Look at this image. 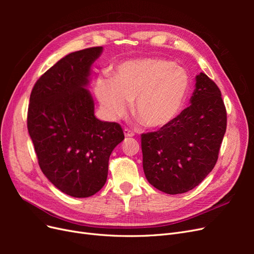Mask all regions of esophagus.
<instances>
[{
  "instance_id": "34e87169",
  "label": "esophagus",
  "mask_w": 254,
  "mask_h": 254,
  "mask_svg": "<svg viewBox=\"0 0 254 254\" xmlns=\"http://www.w3.org/2000/svg\"><path fill=\"white\" fill-rule=\"evenodd\" d=\"M124 134L126 137H132L134 135V133L131 131V130H129L128 128L124 129Z\"/></svg>"
}]
</instances>
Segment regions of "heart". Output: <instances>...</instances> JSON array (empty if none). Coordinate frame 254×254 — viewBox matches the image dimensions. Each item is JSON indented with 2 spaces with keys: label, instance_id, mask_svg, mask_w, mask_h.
Wrapping results in <instances>:
<instances>
[{
  "label": "heart",
  "instance_id": "heart-1",
  "mask_svg": "<svg viewBox=\"0 0 254 254\" xmlns=\"http://www.w3.org/2000/svg\"><path fill=\"white\" fill-rule=\"evenodd\" d=\"M190 89L188 72L162 58L128 60L115 70L114 78L96 80L95 93L111 120L125 118L132 103L135 119L150 129L167 126L177 118Z\"/></svg>",
  "mask_w": 254,
  "mask_h": 254
}]
</instances>
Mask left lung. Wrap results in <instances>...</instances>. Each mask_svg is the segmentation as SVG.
I'll return each instance as SVG.
<instances>
[{
  "mask_svg": "<svg viewBox=\"0 0 254 254\" xmlns=\"http://www.w3.org/2000/svg\"><path fill=\"white\" fill-rule=\"evenodd\" d=\"M190 106L171 124L141 135L143 170L152 187L182 194L200 184L217 162L227 129V110L217 84L196 77Z\"/></svg>",
  "mask_w": 254,
  "mask_h": 254,
  "instance_id": "8db88e82",
  "label": "left lung"
}]
</instances>
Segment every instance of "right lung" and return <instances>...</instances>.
<instances>
[{"label":"right lung","instance_id":"obj_1","mask_svg":"<svg viewBox=\"0 0 254 254\" xmlns=\"http://www.w3.org/2000/svg\"><path fill=\"white\" fill-rule=\"evenodd\" d=\"M95 47L73 52L40 76L29 97L27 129L45 177L76 198L96 194L106 183L109 158L124 140L120 124L102 122L86 86Z\"/></svg>","mask_w":254,"mask_h":254}]
</instances>
